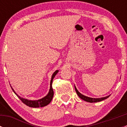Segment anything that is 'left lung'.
I'll list each match as a JSON object with an SVG mask.
<instances>
[{"instance_id": "obj_1", "label": "left lung", "mask_w": 127, "mask_h": 127, "mask_svg": "<svg viewBox=\"0 0 127 127\" xmlns=\"http://www.w3.org/2000/svg\"><path fill=\"white\" fill-rule=\"evenodd\" d=\"M74 87H75V91H76L77 94V95L79 96V98H80L82 99L85 101L89 102V103H96V102L101 101L104 100V99H107V98H109V97L110 96V95H108V96H107L103 97V98H90V97L86 96L84 95H82V93H80V92L77 90V88L75 87V85H74Z\"/></svg>"}]
</instances>
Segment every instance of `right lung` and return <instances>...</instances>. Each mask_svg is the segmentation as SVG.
Masks as SVG:
<instances>
[{
    "instance_id": "1",
    "label": "right lung",
    "mask_w": 127,
    "mask_h": 127,
    "mask_svg": "<svg viewBox=\"0 0 127 127\" xmlns=\"http://www.w3.org/2000/svg\"><path fill=\"white\" fill-rule=\"evenodd\" d=\"M58 70H56L53 74L52 76V79L50 80V87L49 92H48V94L45 96L43 98H41V99H37V100H29V99H25V98H21V96L18 95L16 92H15L13 89L12 88L13 91L14 93L16 94V95L20 98V99H21V101L23 102L24 104H25L26 105H27L28 106L31 107H44V106H47L51 102V101L52 100V98L53 97V95H54V92H53V88H52V82H53V80L54 79V77H55V75L57 74V73L58 72Z\"/></svg>"
}]
</instances>
